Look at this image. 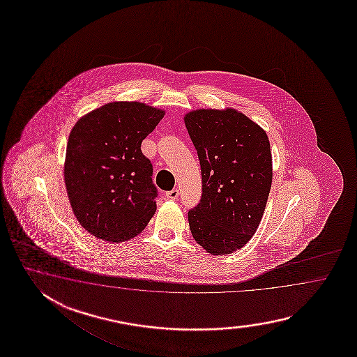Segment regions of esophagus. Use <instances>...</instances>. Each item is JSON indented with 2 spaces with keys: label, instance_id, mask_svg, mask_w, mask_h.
Listing matches in <instances>:
<instances>
[{
  "label": "esophagus",
  "instance_id": "obj_1",
  "mask_svg": "<svg viewBox=\"0 0 357 357\" xmlns=\"http://www.w3.org/2000/svg\"><path fill=\"white\" fill-rule=\"evenodd\" d=\"M178 190L177 189H172L171 191H167L166 192V197L167 199H169V200H176V199H178Z\"/></svg>",
  "mask_w": 357,
  "mask_h": 357
}]
</instances>
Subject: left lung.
Instances as JSON below:
<instances>
[{
  "mask_svg": "<svg viewBox=\"0 0 357 357\" xmlns=\"http://www.w3.org/2000/svg\"><path fill=\"white\" fill-rule=\"evenodd\" d=\"M185 125L202 168L203 194L188 213L190 231L213 255L241 249L257 232L272 186L266 132L227 109H197Z\"/></svg>",
  "mask_w": 357,
  "mask_h": 357,
  "instance_id": "8db88e82",
  "label": "left lung"
}]
</instances>
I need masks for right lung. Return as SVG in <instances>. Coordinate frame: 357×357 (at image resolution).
<instances>
[{"label": "right lung", "instance_id": "1", "mask_svg": "<svg viewBox=\"0 0 357 357\" xmlns=\"http://www.w3.org/2000/svg\"><path fill=\"white\" fill-rule=\"evenodd\" d=\"M165 111L140 102H112L85 114L71 130L65 183L76 220L91 235L122 243L151 220L158 190L140 146Z\"/></svg>", "mask_w": 357, "mask_h": 357}]
</instances>
